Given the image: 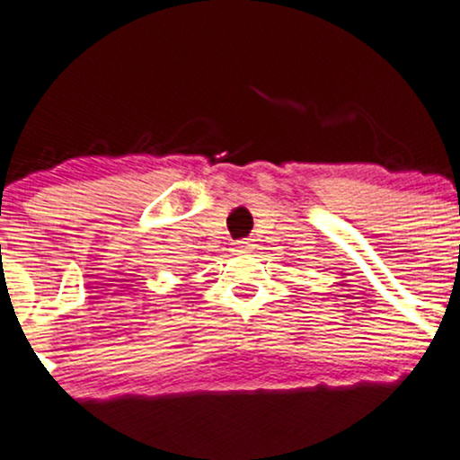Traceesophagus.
I'll return each mask as SVG.
<instances>
[{"mask_svg": "<svg viewBox=\"0 0 460 460\" xmlns=\"http://www.w3.org/2000/svg\"><path fill=\"white\" fill-rule=\"evenodd\" d=\"M250 250H254V241H250V239H243V241H239V243L234 245V252H250Z\"/></svg>", "mask_w": 460, "mask_h": 460, "instance_id": "1", "label": "esophagus"}]
</instances>
